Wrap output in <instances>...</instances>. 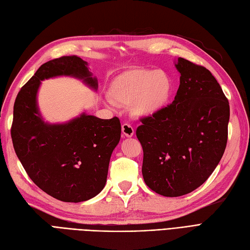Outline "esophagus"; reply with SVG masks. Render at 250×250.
<instances>
[{
	"label": "esophagus",
	"mask_w": 250,
	"mask_h": 250,
	"mask_svg": "<svg viewBox=\"0 0 250 250\" xmlns=\"http://www.w3.org/2000/svg\"><path fill=\"white\" fill-rule=\"evenodd\" d=\"M122 133H123L124 137H127V138L132 137L133 133H134L132 126H130L129 124H127V123H124L122 125Z\"/></svg>",
	"instance_id": "obj_1"
}]
</instances>
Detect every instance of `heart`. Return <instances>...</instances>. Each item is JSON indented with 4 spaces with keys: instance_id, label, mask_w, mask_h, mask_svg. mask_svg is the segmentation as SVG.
Listing matches in <instances>:
<instances>
[{
    "instance_id": "1",
    "label": "heart",
    "mask_w": 250,
    "mask_h": 250,
    "mask_svg": "<svg viewBox=\"0 0 250 250\" xmlns=\"http://www.w3.org/2000/svg\"><path fill=\"white\" fill-rule=\"evenodd\" d=\"M172 93V81L163 70L142 67L127 69L112 80L108 94L116 104L129 105L138 118H150L167 106Z\"/></svg>"
}]
</instances>
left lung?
Wrapping results in <instances>:
<instances>
[{
	"instance_id": "1",
	"label": "left lung",
	"mask_w": 250,
	"mask_h": 250,
	"mask_svg": "<svg viewBox=\"0 0 250 250\" xmlns=\"http://www.w3.org/2000/svg\"><path fill=\"white\" fill-rule=\"evenodd\" d=\"M174 101L150 118H142L137 138L143 148L146 185L164 197L197 189L223 157L227 144L229 103L204 66L183 58Z\"/></svg>"
}]
</instances>
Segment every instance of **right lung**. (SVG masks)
Instances as JSON below:
<instances>
[{"mask_svg": "<svg viewBox=\"0 0 250 250\" xmlns=\"http://www.w3.org/2000/svg\"><path fill=\"white\" fill-rule=\"evenodd\" d=\"M57 76L83 79L97 89L96 78L78 56L48 61L19 91L11 139L25 171L39 188L63 202L87 201L106 184L111 153L121 138L117 117L99 119L83 113L66 124L50 125L40 117L37 92L41 81Z\"/></svg>", "mask_w": 250, "mask_h": 250, "instance_id": "add662e5", "label": "right lung"}]
</instances>
